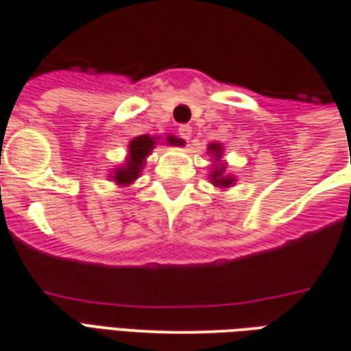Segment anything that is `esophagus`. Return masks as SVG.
<instances>
[{"mask_svg": "<svg viewBox=\"0 0 351 351\" xmlns=\"http://www.w3.org/2000/svg\"><path fill=\"white\" fill-rule=\"evenodd\" d=\"M178 132H179V136L183 137L184 141H189L190 137H192V127H190V125H181Z\"/></svg>", "mask_w": 351, "mask_h": 351, "instance_id": "1", "label": "esophagus"}]
</instances>
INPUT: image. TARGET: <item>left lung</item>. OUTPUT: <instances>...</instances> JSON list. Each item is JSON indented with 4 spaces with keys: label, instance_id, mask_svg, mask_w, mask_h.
Returning a JSON list of instances; mask_svg holds the SVG:
<instances>
[{
    "label": "left lung",
    "instance_id": "8db88e82",
    "mask_svg": "<svg viewBox=\"0 0 351 351\" xmlns=\"http://www.w3.org/2000/svg\"><path fill=\"white\" fill-rule=\"evenodd\" d=\"M208 152H210V156H214L215 162L219 161L221 156H223V148H221V143H210ZM224 168H226L224 165H215L214 172L210 173V179H212V183H214L215 186H221V189H228V186H232V184H234L235 179L232 178V176H224Z\"/></svg>",
    "mask_w": 351,
    "mask_h": 351
}]
</instances>
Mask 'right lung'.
I'll use <instances>...</instances> for the list:
<instances>
[{
  "mask_svg": "<svg viewBox=\"0 0 351 351\" xmlns=\"http://www.w3.org/2000/svg\"><path fill=\"white\" fill-rule=\"evenodd\" d=\"M168 143L173 145L176 139L172 136L168 137ZM156 147V139L150 136H139L134 137L128 145V158L127 162L123 165V167L116 168L114 170V176H110L117 184H123V186H128L132 181H136L139 178V173H141V168L145 167V159L150 152H152V148Z\"/></svg>",
  "mask_w": 351,
  "mask_h": 351,
  "instance_id": "obj_1",
  "label": "right lung"
}]
</instances>
